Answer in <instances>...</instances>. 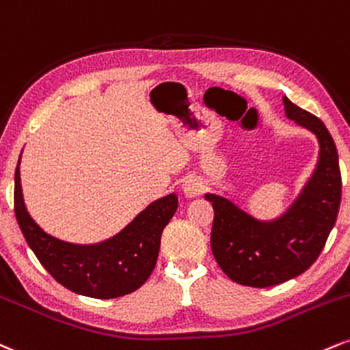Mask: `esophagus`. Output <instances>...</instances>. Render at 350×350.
Segmentation results:
<instances>
[{"instance_id": "obj_1", "label": "esophagus", "mask_w": 350, "mask_h": 350, "mask_svg": "<svg viewBox=\"0 0 350 350\" xmlns=\"http://www.w3.org/2000/svg\"><path fill=\"white\" fill-rule=\"evenodd\" d=\"M182 191L187 198H195L203 191V183L198 178H187L182 183Z\"/></svg>"}]
</instances>
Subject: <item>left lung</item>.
<instances>
[{
  "label": "left lung",
  "mask_w": 350,
  "mask_h": 350,
  "mask_svg": "<svg viewBox=\"0 0 350 350\" xmlns=\"http://www.w3.org/2000/svg\"><path fill=\"white\" fill-rule=\"evenodd\" d=\"M285 116L318 141V160L310 178L285 211L262 219L236 201L206 193L215 221L211 250L232 282L265 288L301 275L313 265L334 228L340 204V172L336 144L321 119L283 96Z\"/></svg>",
  "instance_id": "1"
}]
</instances>
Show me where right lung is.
Returning a JSON list of instances; mask_svg holds the SVG:
<instances>
[{"label": "right lung", "mask_w": 350, "mask_h": 350, "mask_svg": "<svg viewBox=\"0 0 350 350\" xmlns=\"http://www.w3.org/2000/svg\"><path fill=\"white\" fill-rule=\"evenodd\" d=\"M19 165L21 157L14 174L16 219L44 269L65 288L83 297L109 299L141 288L157 264L163 228L178 208L175 193L152 201L109 239L75 244L45 232L29 215Z\"/></svg>", "instance_id": "add662e5"}]
</instances>
